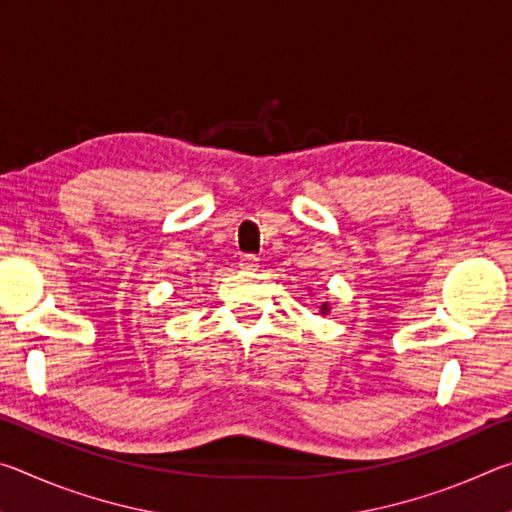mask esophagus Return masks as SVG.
<instances>
[{
	"label": "esophagus",
	"instance_id": "obj_1",
	"mask_svg": "<svg viewBox=\"0 0 512 512\" xmlns=\"http://www.w3.org/2000/svg\"><path fill=\"white\" fill-rule=\"evenodd\" d=\"M239 266L246 268V271H257V268H259V257L244 255V257L239 259Z\"/></svg>",
	"mask_w": 512,
	"mask_h": 512
}]
</instances>
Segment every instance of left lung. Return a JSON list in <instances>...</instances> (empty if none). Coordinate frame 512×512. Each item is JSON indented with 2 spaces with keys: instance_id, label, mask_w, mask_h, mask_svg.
Listing matches in <instances>:
<instances>
[{
  "instance_id": "8db88e82",
  "label": "left lung",
  "mask_w": 512,
  "mask_h": 512,
  "mask_svg": "<svg viewBox=\"0 0 512 512\" xmlns=\"http://www.w3.org/2000/svg\"><path fill=\"white\" fill-rule=\"evenodd\" d=\"M309 291H311V289H309ZM329 309H332V307H329V302H323V305H320V314L327 316V314H329Z\"/></svg>"
}]
</instances>
